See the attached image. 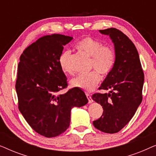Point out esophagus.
<instances>
[{"label": "esophagus", "mask_w": 156, "mask_h": 156, "mask_svg": "<svg viewBox=\"0 0 156 156\" xmlns=\"http://www.w3.org/2000/svg\"><path fill=\"white\" fill-rule=\"evenodd\" d=\"M87 99H88V101H89V104H91V103H92L93 102V99H91V97L90 96V94H87Z\"/></svg>", "instance_id": "34e87169"}]
</instances>
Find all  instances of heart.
I'll use <instances>...</instances> for the list:
<instances>
[{
    "label": "heart",
    "instance_id": "1",
    "mask_svg": "<svg viewBox=\"0 0 156 156\" xmlns=\"http://www.w3.org/2000/svg\"><path fill=\"white\" fill-rule=\"evenodd\" d=\"M76 50L84 53L91 57L90 67L106 76L112 70L115 62L114 52L109 47L104 46L103 44L94 38L87 36L83 37L75 44ZM71 52L65 50L62 52L59 58V64L61 69L65 74H72ZM97 72L93 71L88 74H82L74 78L71 81L73 87L91 92L101 80V76Z\"/></svg>",
    "mask_w": 156,
    "mask_h": 156
}]
</instances>
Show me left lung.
<instances>
[{
    "label": "left lung",
    "mask_w": 156,
    "mask_h": 156,
    "mask_svg": "<svg viewBox=\"0 0 156 156\" xmlns=\"http://www.w3.org/2000/svg\"><path fill=\"white\" fill-rule=\"evenodd\" d=\"M99 32L112 40L115 62L99 88L110 89L109 93L92 95V99L104 109L102 116L93 124L104 133H115L129 122L141 103L144 74L138 51L125 34L113 27Z\"/></svg>",
    "instance_id": "8db88e82"
}]
</instances>
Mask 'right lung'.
<instances>
[{
	"instance_id": "obj_1",
	"label": "right lung",
	"mask_w": 156,
	"mask_h": 156,
	"mask_svg": "<svg viewBox=\"0 0 156 156\" xmlns=\"http://www.w3.org/2000/svg\"><path fill=\"white\" fill-rule=\"evenodd\" d=\"M72 39L60 34L43 36L20 57L16 83L19 110L32 129L44 137L64 133L69 126L72 108L88 103L84 91L76 87L59 94L67 87L59 58Z\"/></svg>"
}]
</instances>
